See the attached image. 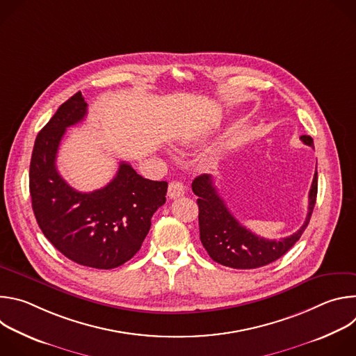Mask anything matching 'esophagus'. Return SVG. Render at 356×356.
<instances>
[{"label": "esophagus", "instance_id": "34e87169", "mask_svg": "<svg viewBox=\"0 0 356 356\" xmlns=\"http://www.w3.org/2000/svg\"><path fill=\"white\" fill-rule=\"evenodd\" d=\"M184 193H186V188H184V184L181 181H172L169 184V188H168L169 198H177V197L183 195Z\"/></svg>", "mask_w": 356, "mask_h": 356}]
</instances>
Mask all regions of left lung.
<instances>
[{"label":"left lung","mask_w":356,"mask_h":356,"mask_svg":"<svg viewBox=\"0 0 356 356\" xmlns=\"http://www.w3.org/2000/svg\"><path fill=\"white\" fill-rule=\"evenodd\" d=\"M300 139L309 146H314L312 136L302 135ZM317 186L318 177L316 172L309 193V213L306 221L293 235L275 241L258 236L239 224L220 197L210 175L195 177L191 188L193 193L198 195V225L202 246L206 248L214 262L234 269H255L277 261L307 228L316 206Z\"/></svg>","instance_id":"1"}]
</instances>
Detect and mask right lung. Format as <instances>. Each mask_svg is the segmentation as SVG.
<instances>
[{"mask_svg": "<svg viewBox=\"0 0 356 356\" xmlns=\"http://www.w3.org/2000/svg\"><path fill=\"white\" fill-rule=\"evenodd\" d=\"M87 115V103L76 92L36 136L29 166V191L35 218L43 235L70 261L114 269L140 249L150 218L166 201L168 183L138 175L121 162L117 176L103 188L81 193L56 169L66 128Z\"/></svg>", "mask_w": 356, "mask_h": 356, "instance_id": "add662e5", "label": "right lung"}]
</instances>
